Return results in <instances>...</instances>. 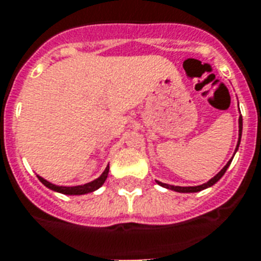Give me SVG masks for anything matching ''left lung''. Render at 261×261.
<instances>
[{"label": "left lung", "instance_id": "1", "mask_svg": "<svg viewBox=\"0 0 261 261\" xmlns=\"http://www.w3.org/2000/svg\"><path fill=\"white\" fill-rule=\"evenodd\" d=\"M241 133H243V117L240 116L239 118V141H237V145H236V151H234V153L237 152V149H239V145H240V141H241ZM233 158L230 160H229L228 163L225 164V167L222 168V170L218 172V174L214 176V178H212L209 180V182L203 183V185H199V186H191V187H180V186H172V185H167V183H162L159 182V180H156L158 182V185L162 187H166V189L168 190H174V191H178V193H198V191H202V190L207 189V187H212L213 185H216L218 180H220L222 176H224V174L226 172V170H228V167L230 166V163H232Z\"/></svg>", "mask_w": 261, "mask_h": 261}]
</instances>
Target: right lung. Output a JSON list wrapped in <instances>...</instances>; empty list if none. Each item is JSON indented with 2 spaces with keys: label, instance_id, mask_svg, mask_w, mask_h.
Instances as JSON below:
<instances>
[{
  "label": "right lung",
  "instance_id": "add662e5",
  "mask_svg": "<svg viewBox=\"0 0 261 261\" xmlns=\"http://www.w3.org/2000/svg\"><path fill=\"white\" fill-rule=\"evenodd\" d=\"M108 174H109V166L106 167L105 171H103V172H102L97 179H94L93 182H89L86 183V185H81V186H74V187L56 186V185L48 182V180H45L44 178H41V176H39V175H37V178H39V180H40L45 187L51 189L52 191H56V193H60V194H66V195H83V194L93 193V191L99 189V187L105 183L106 178H108Z\"/></svg>",
  "mask_w": 261,
  "mask_h": 261
}]
</instances>
